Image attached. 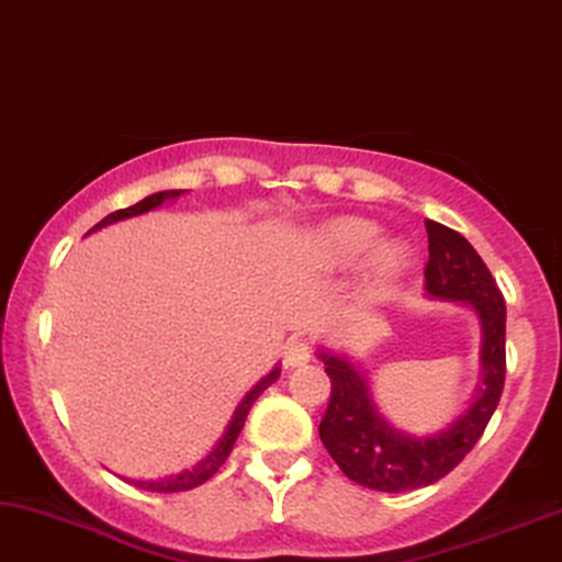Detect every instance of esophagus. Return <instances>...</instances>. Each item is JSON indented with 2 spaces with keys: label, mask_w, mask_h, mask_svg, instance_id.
<instances>
[{
  "label": "esophagus",
  "mask_w": 562,
  "mask_h": 562,
  "mask_svg": "<svg viewBox=\"0 0 562 562\" xmlns=\"http://www.w3.org/2000/svg\"><path fill=\"white\" fill-rule=\"evenodd\" d=\"M305 362H311V347L303 339H290L285 347V364L288 368H301Z\"/></svg>",
  "instance_id": "obj_1"
}]
</instances>
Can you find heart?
Wrapping results in <instances>:
<instances>
[{"instance_id": "obj_1", "label": "heart", "mask_w": 562, "mask_h": 562, "mask_svg": "<svg viewBox=\"0 0 562 562\" xmlns=\"http://www.w3.org/2000/svg\"><path fill=\"white\" fill-rule=\"evenodd\" d=\"M378 234L380 231L372 221L336 218L316 231L313 244H316L318 259L324 261L326 267L347 269L355 267L357 261H362V257H368L371 246L378 243ZM403 259H406V251H403L398 244L385 241L379 244L370 254V267L375 274L387 277L398 272Z\"/></svg>"}]
</instances>
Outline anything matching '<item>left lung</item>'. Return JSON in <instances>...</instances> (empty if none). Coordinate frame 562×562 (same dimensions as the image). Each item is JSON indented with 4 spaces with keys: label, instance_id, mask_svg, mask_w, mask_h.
<instances>
[{
    "label": "left lung",
    "instance_id": "obj_1",
    "mask_svg": "<svg viewBox=\"0 0 562 562\" xmlns=\"http://www.w3.org/2000/svg\"><path fill=\"white\" fill-rule=\"evenodd\" d=\"M426 295L470 305L483 328V387L465 414L429 437L403 434L380 416L368 378L347 357L318 349L331 380V398L318 426L321 442L349 481L385 493L424 488L458 468L488 426L506 380V305L496 280L458 231L426 221Z\"/></svg>",
    "mask_w": 562,
    "mask_h": 562
}]
</instances>
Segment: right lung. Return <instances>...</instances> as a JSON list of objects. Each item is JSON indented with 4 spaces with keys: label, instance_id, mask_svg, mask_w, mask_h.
I'll return each instance as SVG.
<instances>
[{
    "label": "right lung",
    "instance_id": "1",
    "mask_svg": "<svg viewBox=\"0 0 562 562\" xmlns=\"http://www.w3.org/2000/svg\"><path fill=\"white\" fill-rule=\"evenodd\" d=\"M182 192H187V190H164V192L148 194V198H144V200H140V203H136V205L123 207V211L110 213L108 218H102L92 231H100V228H104V226H110V223L133 218V215L156 211V207L167 203V200L179 198V194H182ZM92 231H89V234H92ZM277 378H280V368H274L272 372H269V375L261 378L259 383L254 385L251 391L244 395V401L238 403V408L234 411V418H231L228 429H226V434H223V437H221V442L215 445L213 450L207 452L205 458L198 462V465L187 468V470H182V473H177V475L159 477V481H131V483L138 485V488H144V491H151V493H179V491H190V488H198V485H203V483L207 481V477H213L215 473H218V468L223 465V462L228 460V454H231V450H234L238 434H241V429H244V422H246V416H249V408L254 406V401H257L259 395L265 393L267 387L272 385Z\"/></svg>",
    "mask_w": 562,
    "mask_h": 562
}]
</instances>
